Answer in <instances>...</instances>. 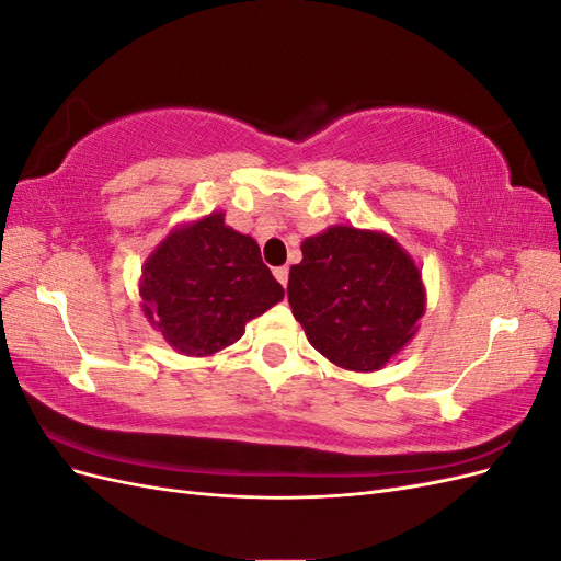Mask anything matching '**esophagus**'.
Returning a JSON list of instances; mask_svg holds the SVG:
<instances>
[{
	"label": "esophagus",
	"mask_w": 561,
	"mask_h": 561,
	"mask_svg": "<svg viewBox=\"0 0 561 561\" xmlns=\"http://www.w3.org/2000/svg\"><path fill=\"white\" fill-rule=\"evenodd\" d=\"M274 276H276V280L283 287H287V278H290V271H287V266H278V268H274Z\"/></svg>",
	"instance_id": "obj_1"
}]
</instances>
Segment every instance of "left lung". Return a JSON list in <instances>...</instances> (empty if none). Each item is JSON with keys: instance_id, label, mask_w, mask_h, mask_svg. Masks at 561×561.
<instances>
[{"instance_id": "left-lung-1", "label": "left lung", "mask_w": 561, "mask_h": 561, "mask_svg": "<svg viewBox=\"0 0 561 561\" xmlns=\"http://www.w3.org/2000/svg\"><path fill=\"white\" fill-rule=\"evenodd\" d=\"M287 297L311 346L348 371L386 367L426 313V285L412 254L386 231L353 225L301 241Z\"/></svg>"}]
</instances>
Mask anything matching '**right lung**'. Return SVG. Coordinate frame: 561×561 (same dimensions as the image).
Wrapping results in <instances>:
<instances>
[{
    "instance_id": "add662e5",
    "label": "right lung",
    "mask_w": 561,
    "mask_h": 561,
    "mask_svg": "<svg viewBox=\"0 0 561 561\" xmlns=\"http://www.w3.org/2000/svg\"><path fill=\"white\" fill-rule=\"evenodd\" d=\"M138 287L149 325L190 358L229 348L285 297L257 241L225 225L222 210L168 231L145 260Z\"/></svg>"
}]
</instances>
